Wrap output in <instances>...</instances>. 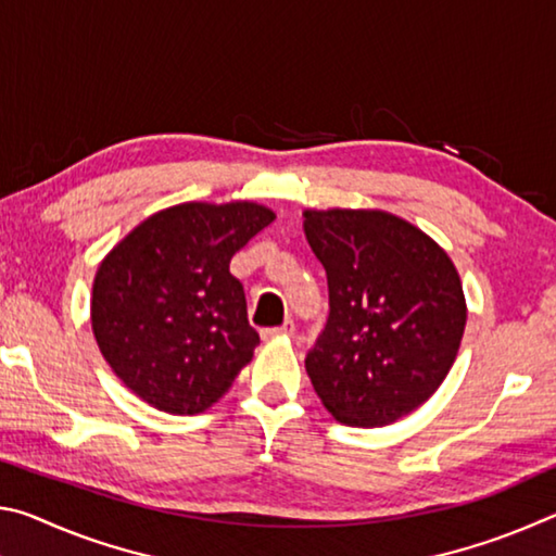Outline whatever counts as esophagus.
<instances>
[{"instance_id": "esophagus-1", "label": "esophagus", "mask_w": 556, "mask_h": 556, "mask_svg": "<svg viewBox=\"0 0 556 556\" xmlns=\"http://www.w3.org/2000/svg\"><path fill=\"white\" fill-rule=\"evenodd\" d=\"M294 321H285L281 326H277V328H265V331H262V338H265V341H271V338H289V336H294Z\"/></svg>"}]
</instances>
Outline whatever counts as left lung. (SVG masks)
Returning a JSON list of instances; mask_svg holds the SVG:
<instances>
[{
  "instance_id": "1",
  "label": "left lung",
  "mask_w": 556,
  "mask_h": 556,
  "mask_svg": "<svg viewBox=\"0 0 556 556\" xmlns=\"http://www.w3.org/2000/svg\"><path fill=\"white\" fill-rule=\"evenodd\" d=\"M328 279V321L306 355L324 407L348 427H384L425 404L456 361L466 299L427 232L384 211H306Z\"/></svg>"
}]
</instances>
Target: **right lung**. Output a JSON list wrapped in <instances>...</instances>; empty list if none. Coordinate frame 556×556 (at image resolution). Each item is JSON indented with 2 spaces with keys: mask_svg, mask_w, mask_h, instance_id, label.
Returning <instances> with one entry per match:
<instances>
[{
  "mask_svg": "<svg viewBox=\"0 0 556 556\" xmlns=\"http://www.w3.org/2000/svg\"><path fill=\"white\" fill-rule=\"evenodd\" d=\"M275 213L250 201L149 215L100 262L90 318L112 372L152 407L199 414L252 361L260 336L230 260Z\"/></svg>",
  "mask_w": 556,
  "mask_h": 556,
  "instance_id": "right-lung-1",
  "label": "right lung"
}]
</instances>
